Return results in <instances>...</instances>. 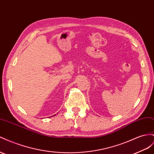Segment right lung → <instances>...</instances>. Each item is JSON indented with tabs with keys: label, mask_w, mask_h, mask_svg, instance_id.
Returning a JSON list of instances; mask_svg holds the SVG:
<instances>
[{
	"label": "right lung",
	"mask_w": 154,
	"mask_h": 154,
	"mask_svg": "<svg viewBox=\"0 0 154 154\" xmlns=\"http://www.w3.org/2000/svg\"><path fill=\"white\" fill-rule=\"evenodd\" d=\"M55 115H54V116H55Z\"/></svg>",
	"instance_id": "1"
}]
</instances>
